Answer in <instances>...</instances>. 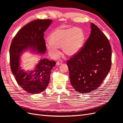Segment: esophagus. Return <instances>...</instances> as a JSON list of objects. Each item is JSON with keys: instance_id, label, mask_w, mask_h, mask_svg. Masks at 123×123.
<instances>
[{"instance_id": "34e87169", "label": "esophagus", "mask_w": 123, "mask_h": 123, "mask_svg": "<svg viewBox=\"0 0 123 123\" xmlns=\"http://www.w3.org/2000/svg\"><path fill=\"white\" fill-rule=\"evenodd\" d=\"M62 63V60H59L57 62H56V65L58 66V65H60Z\"/></svg>"}]
</instances>
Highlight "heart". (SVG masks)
Masks as SVG:
<instances>
[{
	"label": "heart",
	"instance_id": "b5f03b06",
	"mask_svg": "<svg viewBox=\"0 0 123 123\" xmlns=\"http://www.w3.org/2000/svg\"><path fill=\"white\" fill-rule=\"evenodd\" d=\"M85 39V32L81 28H58L51 33L46 47L49 52L54 56H57L58 48L61 47L65 55L72 56L80 50Z\"/></svg>",
	"mask_w": 123,
	"mask_h": 123
}]
</instances>
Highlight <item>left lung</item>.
Returning <instances> with one entry per match:
<instances>
[{
	"mask_svg": "<svg viewBox=\"0 0 123 123\" xmlns=\"http://www.w3.org/2000/svg\"><path fill=\"white\" fill-rule=\"evenodd\" d=\"M91 34L85 46L67 61L70 83L80 93L98 88L111 66V48L105 35L91 23Z\"/></svg>",
	"mask_w": 123,
	"mask_h": 123,
	"instance_id": "1",
	"label": "left lung"
}]
</instances>
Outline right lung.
I'll return each mask as SVG.
<instances>
[{
    "label": "right lung",
    "instance_id": "add662e5",
    "mask_svg": "<svg viewBox=\"0 0 123 123\" xmlns=\"http://www.w3.org/2000/svg\"><path fill=\"white\" fill-rule=\"evenodd\" d=\"M52 22L51 19H37L30 22L18 31L11 44V71L18 85L29 93L37 94L45 90L56 62L40 58L34 69L25 71L20 67V57L27 50L40 55L46 52L43 33Z\"/></svg>",
    "mask_w": 123,
    "mask_h": 123
}]
</instances>
